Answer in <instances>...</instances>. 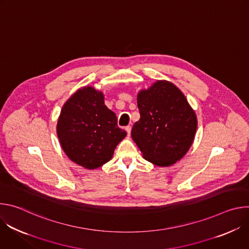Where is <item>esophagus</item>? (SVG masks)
Here are the masks:
<instances>
[{
	"label": "esophagus",
	"mask_w": 249,
	"mask_h": 249,
	"mask_svg": "<svg viewBox=\"0 0 249 249\" xmlns=\"http://www.w3.org/2000/svg\"><path fill=\"white\" fill-rule=\"evenodd\" d=\"M125 130H126L128 136H130V134H131V127H130V126H127V127L125 128Z\"/></svg>",
	"instance_id": "esophagus-1"
}]
</instances>
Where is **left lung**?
<instances>
[{"label":"left lung","instance_id":"obj_1","mask_svg":"<svg viewBox=\"0 0 249 249\" xmlns=\"http://www.w3.org/2000/svg\"><path fill=\"white\" fill-rule=\"evenodd\" d=\"M140 119L131 131L143 158L167 167L180 160L192 146L197 116L183 92L171 82L159 80L137 94Z\"/></svg>","mask_w":249,"mask_h":249}]
</instances>
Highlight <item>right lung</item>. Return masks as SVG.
<instances>
[{"label": "right lung", "instance_id": "obj_1", "mask_svg": "<svg viewBox=\"0 0 249 249\" xmlns=\"http://www.w3.org/2000/svg\"><path fill=\"white\" fill-rule=\"evenodd\" d=\"M113 111L104 104L103 92L87 86L64 103L57 121V136L67 157L75 163L95 169L108 162L126 137Z\"/></svg>", "mask_w": 249, "mask_h": 249}]
</instances>
